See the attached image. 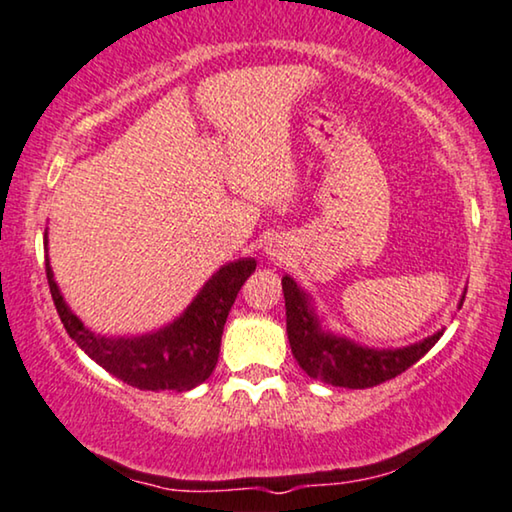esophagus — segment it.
Returning a JSON list of instances; mask_svg holds the SVG:
<instances>
[{"instance_id": "1", "label": "esophagus", "mask_w": 512, "mask_h": 512, "mask_svg": "<svg viewBox=\"0 0 512 512\" xmlns=\"http://www.w3.org/2000/svg\"><path fill=\"white\" fill-rule=\"evenodd\" d=\"M267 257L271 262H278V264L288 262V257H290L288 245L281 243V241H271L269 248H267Z\"/></svg>"}]
</instances>
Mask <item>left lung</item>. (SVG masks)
Segmentation results:
<instances>
[{"label":"left lung","mask_w":512,"mask_h":512,"mask_svg":"<svg viewBox=\"0 0 512 512\" xmlns=\"http://www.w3.org/2000/svg\"><path fill=\"white\" fill-rule=\"evenodd\" d=\"M285 297V323H288V339L292 356L299 367L311 379L342 388H370L403 374L419 358H424L442 337L445 327L421 342L407 346H379L360 344L356 339L339 335L327 325L325 316H320L316 299L306 292L292 276H283ZM466 292H463L456 309H461Z\"/></svg>","instance_id":"obj_1"}]
</instances>
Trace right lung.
Returning <instances> with one entry per match:
<instances>
[{
  "instance_id": "right-lung-1",
  "label": "right lung",
  "mask_w": 512,
  "mask_h": 512,
  "mask_svg": "<svg viewBox=\"0 0 512 512\" xmlns=\"http://www.w3.org/2000/svg\"><path fill=\"white\" fill-rule=\"evenodd\" d=\"M44 250L51 297L67 335L102 370L140 391H192L213 374L224 323L238 290L257 267L252 257L224 264L168 325L145 335L109 337L86 327L65 302L49 262V229L44 231Z\"/></svg>"
}]
</instances>
